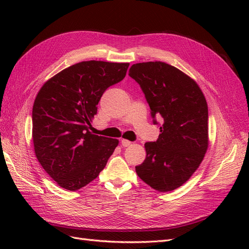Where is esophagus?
Here are the masks:
<instances>
[{"mask_svg": "<svg viewBox=\"0 0 249 249\" xmlns=\"http://www.w3.org/2000/svg\"><path fill=\"white\" fill-rule=\"evenodd\" d=\"M120 143H122V145L124 146V147H126V146H129V145H131V141H129V140H126V139H123L122 141H120Z\"/></svg>", "mask_w": 249, "mask_h": 249, "instance_id": "esophagus-1", "label": "esophagus"}]
</instances>
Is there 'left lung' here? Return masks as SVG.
I'll return each mask as SVG.
<instances>
[{
	"label": "left lung",
	"instance_id": "1",
	"mask_svg": "<svg viewBox=\"0 0 249 249\" xmlns=\"http://www.w3.org/2000/svg\"><path fill=\"white\" fill-rule=\"evenodd\" d=\"M129 76L140 85L161 132L157 141L144 144L146 158L136 172L153 189L172 191L190 178L207 152L205 95L196 82L165 62L133 64Z\"/></svg>",
	"mask_w": 249,
	"mask_h": 249
}]
</instances>
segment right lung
Segmentation results:
<instances>
[{
    "label": "right lung",
    "mask_w": 249,
    "mask_h": 249,
    "mask_svg": "<svg viewBox=\"0 0 249 249\" xmlns=\"http://www.w3.org/2000/svg\"><path fill=\"white\" fill-rule=\"evenodd\" d=\"M129 63L83 61L51 78L32 111L36 158L57 184L70 191L97 178L118 144L89 131L103 93L123 81Z\"/></svg>",
    "instance_id": "right-lung-1"
}]
</instances>
